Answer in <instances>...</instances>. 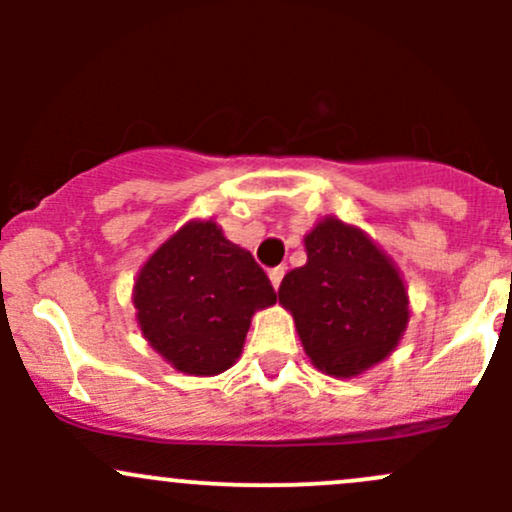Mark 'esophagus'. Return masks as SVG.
Here are the masks:
<instances>
[{
  "mask_svg": "<svg viewBox=\"0 0 512 512\" xmlns=\"http://www.w3.org/2000/svg\"><path fill=\"white\" fill-rule=\"evenodd\" d=\"M282 277H285V267H272L270 270V282H272V287H280L282 285Z\"/></svg>",
  "mask_w": 512,
  "mask_h": 512,
  "instance_id": "34e87169",
  "label": "esophagus"
}]
</instances>
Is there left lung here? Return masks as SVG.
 <instances>
[{"label": "left lung", "instance_id": "1", "mask_svg": "<svg viewBox=\"0 0 512 512\" xmlns=\"http://www.w3.org/2000/svg\"><path fill=\"white\" fill-rule=\"evenodd\" d=\"M304 250L307 265L287 272L280 304L319 371L337 379L364 374L394 352L409 324L399 267L364 230L337 218L319 220Z\"/></svg>", "mask_w": 512, "mask_h": 512}]
</instances>
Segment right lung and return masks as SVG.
Instances as JSON below:
<instances>
[{"label": "right lung", "instance_id": "right-lung-1", "mask_svg": "<svg viewBox=\"0 0 512 512\" xmlns=\"http://www.w3.org/2000/svg\"><path fill=\"white\" fill-rule=\"evenodd\" d=\"M277 302L265 270L213 220H190L148 257L133 285L143 337L173 369L223 374L252 314Z\"/></svg>", "mask_w": 512, "mask_h": 512}]
</instances>
